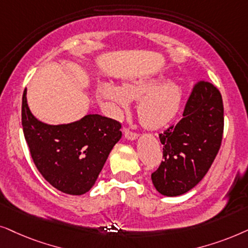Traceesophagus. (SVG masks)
Returning a JSON list of instances; mask_svg holds the SVG:
<instances>
[{
    "instance_id": "1",
    "label": "esophagus",
    "mask_w": 248,
    "mask_h": 248,
    "mask_svg": "<svg viewBox=\"0 0 248 248\" xmlns=\"http://www.w3.org/2000/svg\"><path fill=\"white\" fill-rule=\"evenodd\" d=\"M124 136L128 140H136L138 138V135L136 133H133V131H130L129 129H124Z\"/></svg>"
}]
</instances>
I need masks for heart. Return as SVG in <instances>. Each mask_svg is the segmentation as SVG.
<instances>
[{
	"label": "heart",
	"mask_w": 248,
	"mask_h": 248,
	"mask_svg": "<svg viewBox=\"0 0 248 248\" xmlns=\"http://www.w3.org/2000/svg\"><path fill=\"white\" fill-rule=\"evenodd\" d=\"M97 95L108 103L113 118H120L130 108V101H140L138 115L141 124L150 129H157L176 117L183 101L184 90L174 81L166 82L162 77L136 79L117 86L102 81Z\"/></svg>",
	"instance_id": "1"
}]
</instances>
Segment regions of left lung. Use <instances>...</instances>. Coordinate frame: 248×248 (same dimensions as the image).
Here are the masks:
<instances>
[{"label":"left lung","mask_w":248,"mask_h":248,"mask_svg":"<svg viewBox=\"0 0 248 248\" xmlns=\"http://www.w3.org/2000/svg\"><path fill=\"white\" fill-rule=\"evenodd\" d=\"M176 127L160 134L164 160L152 183L164 196H179L194 188L209 171L223 134V104L212 84L200 81L188 98Z\"/></svg>","instance_id":"left-lung-1"}]
</instances>
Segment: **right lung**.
Returning <instances> with one entry per match:
<instances>
[{
	"instance_id": "obj_1",
	"label": "right lung",
	"mask_w": 248,
	"mask_h": 248,
	"mask_svg": "<svg viewBox=\"0 0 248 248\" xmlns=\"http://www.w3.org/2000/svg\"><path fill=\"white\" fill-rule=\"evenodd\" d=\"M21 122L36 168L47 183L69 195H82L94 186L122 136L119 122L100 114L61 124L39 121L27 104V90Z\"/></svg>"
}]
</instances>
